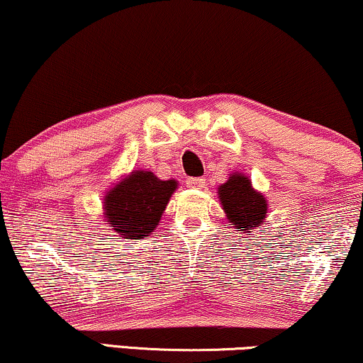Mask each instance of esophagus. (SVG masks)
Wrapping results in <instances>:
<instances>
[{
  "instance_id": "esophagus-1",
  "label": "esophagus",
  "mask_w": 363,
  "mask_h": 363,
  "mask_svg": "<svg viewBox=\"0 0 363 363\" xmlns=\"http://www.w3.org/2000/svg\"><path fill=\"white\" fill-rule=\"evenodd\" d=\"M186 184L187 187L191 189H203V186H206V179H203V177H189Z\"/></svg>"
}]
</instances>
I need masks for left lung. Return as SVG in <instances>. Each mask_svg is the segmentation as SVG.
<instances>
[{
    "mask_svg": "<svg viewBox=\"0 0 363 363\" xmlns=\"http://www.w3.org/2000/svg\"><path fill=\"white\" fill-rule=\"evenodd\" d=\"M227 220L240 233L250 235L267 220L268 201L253 187L252 179L243 172H232L227 182L217 189Z\"/></svg>",
    "mask_w": 363,
    "mask_h": 363,
    "instance_id": "left-lung-1",
    "label": "left lung"
}]
</instances>
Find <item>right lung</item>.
Segmentation results:
<instances>
[{"label": "right lung", "mask_w": 363, "mask_h": 363, "mask_svg": "<svg viewBox=\"0 0 363 363\" xmlns=\"http://www.w3.org/2000/svg\"><path fill=\"white\" fill-rule=\"evenodd\" d=\"M176 189V179L162 181L151 171H131L106 191L104 220L123 238H145L160 225Z\"/></svg>", "instance_id": "right-lung-1"}]
</instances>
